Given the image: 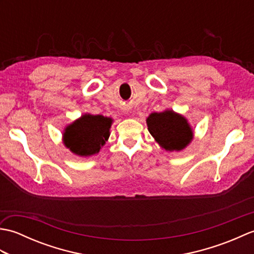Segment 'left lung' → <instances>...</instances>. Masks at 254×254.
<instances>
[{
  "instance_id": "obj_1",
  "label": "left lung",
  "mask_w": 254,
  "mask_h": 254,
  "mask_svg": "<svg viewBox=\"0 0 254 254\" xmlns=\"http://www.w3.org/2000/svg\"><path fill=\"white\" fill-rule=\"evenodd\" d=\"M146 123L155 141L169 152L182 150L193 138V131L187 119L172 110L150 113Z\"/></svg>"
}]
</instances>
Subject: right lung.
I'll use <instances>...</instances> for the list:
<instances>
[{
  "label": "right lung",
  "instance_id": "obj_1",
  "mask_svg": "<svg viewBox=\"0 0 254 254\" xmlns=\"http://www.w3.org/2000/svg\"><path fill=\"white\" fill-rule=\"evenodd\" d=\"M111 124V118L86 113L66 127L63 133L64 145L82 157L95 155L109 138Z\"/></svg>",
  "mask_w": 254,
  "mask_h": 254
}]
</instances>
